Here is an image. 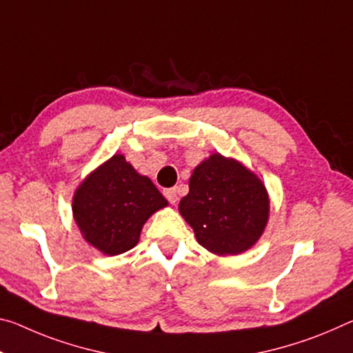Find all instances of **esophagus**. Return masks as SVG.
<instances>
[{"label":"esophagus","mask_w":353,"mask_h":353,"mask_svg":"<svg viewBox=\"0 0 353 353\" xmlns=\"http://www.w3.org/2000/svg\"><path fill=\"white\" fill-rule=\"evenodd\" d=\"M165 198L170 201V204H176L177 199H179L177 188H168V190H165Z\"/></svg>","instance_id":"obj_1"}]
</instances>
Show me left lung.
Wrapping results in <instances>:
<instances>
[{
  "label": "left lung",
  "mask_w": 353,
  "mask_h": 353,
  "mask_svg": "<svg viewBox=\"0 0 353 353\" xmlns=\"http://www.w3.org/2000/svg\"><path fill=\"white\" fill-rule=\"evenodd\" d=\"M179 212L210 253L239 254L259 240L268 221L264 183L234 159L212 154L193 170Z\"/></svg>",
  "instance_id": "1"
}]
</instances>
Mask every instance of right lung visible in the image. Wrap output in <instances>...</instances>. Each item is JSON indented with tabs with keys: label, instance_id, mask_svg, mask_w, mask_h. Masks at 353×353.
<instances>
[{
	"label": "right lung",
	"instance_id": "1",
	"mask_svg": "<svg viewBox=\"0 0 353 353\" xmlns=\"http://www.w3.org/2000/svg\"><path fill=\"white\" fill-rule=\"evenodd\" d=\"M166 205L152 181L116 154L77 188L72 212L86 242L116 256L135 247L148 218Z\"/></svg>",
	"mask_w": 353,
	"mask_h": 353
}]
</instances>
